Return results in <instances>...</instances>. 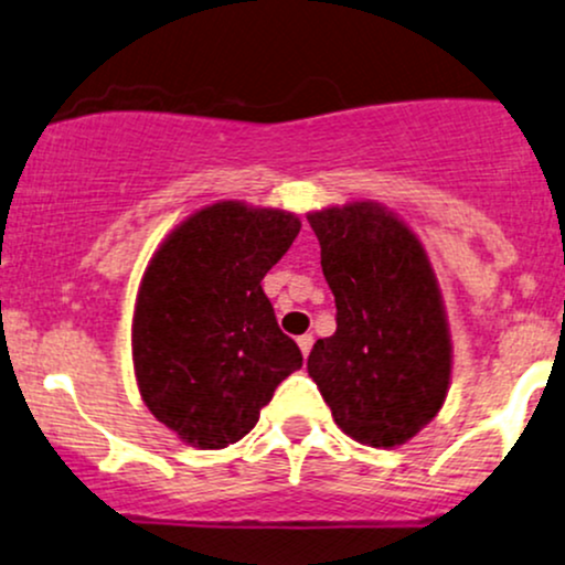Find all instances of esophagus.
Wrapping results in <instances>:
<instances>
[{"instance_id": "1", "label": "esophagus", "mask_w": 565, "mask_h": 565, "mask_svg": "<svg viewBox=\"0 0 565 565\" xmlns=\"http://www.w3.org/2000/svg\"><path fill=\"white\" fill-rule=\"evenodd\" d=\"M297 345H300L302 355H305V359H308L310 348H313V334H302V337H297Z\"/></svg>"}]
</instances>
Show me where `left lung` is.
Here are the masks:
<instances>
[{
  "mask_svg": "<svg viewBox=\"0 0 565 565\" xmlns=\"http://www.w3.org/2000/svg\"><path fill=\"white\" fill-rule=\"evenodd\" d=\"M337 332L308 355L334 423L359 444H406L444 406L451 340L423 244L374 201L310 212Z\"/></svg>",
  "mask_w": 565,
  "mask_h": 565,
  "instance_id": "left-lung-1",
  "label": "left lung"
}]
</instances>
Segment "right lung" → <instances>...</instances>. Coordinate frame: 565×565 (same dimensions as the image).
Instances as JSON below:
<instances>
[{"instance_id":"add662e5","label":"right lung","mask_w":565,"mask_h":565,"mask_svg":"<svg viewBox=\"0 0 565 565\" xmlns=\"http://www.w3.org/2000/svg\"><path fill=\"white\" fill-rule=\"evenodd\" d=\"M300 233L291 212L217 201L180 223L140 281L135 377L161 425L199 449H225L302 366L260 287Z\"/></svg>"}]
</instances>
